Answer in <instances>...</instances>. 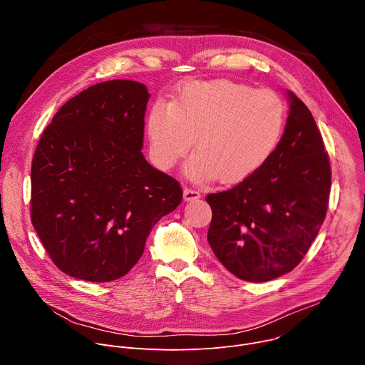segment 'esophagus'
Segmentation results:
<instances>
[{"label":"esophagus","instance_id":"esophagus-1","mask_svg":"<svg viewBox=\"0 0 365 365\" xmlns=\"http://www.w3.org/2000/svg\"><path fill=\"white\" fill-rule=\"evenodd\" d=\"M200 197V192L199 190H195V189H190V187H186L185 190H183V199L186 200V202H189V200H196V199H199Z\"/></svg>","mask_w":365,"mask_h":365}]
</instances>
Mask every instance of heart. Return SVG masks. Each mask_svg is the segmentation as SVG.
Listing matches in <instances>:
<instances>
[{
	"mask_svg": "<svg viewBox=\"0 0 365 365\" xmlns=\"http://www.w3.org/2000/svg\"><path fill=\"white\" fill-rule=\"evenodd\" d=\"M284 124L286 106L276 92L217 79L185 82L169 103H154L145 130L159 169H173L195 138L197 150L186 163L187 176L238 183L270 160Z\"/></svg>",
	"mask_w": 365,
	"mask_h": 365,
	"instance_id": "obj_1",
	"label": "heart"
}]
</instances>
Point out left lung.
<instances>
[{
	"label": "left lung",
	"mask_w": 365,
	"mask_h": 365,
	"mask_svg": "<svg viewBox=\"0 0 365 365\" xmlns=\"http://www.w3.org/2000/svg\"><path fill=\"white\" fill-rule=\"evenodd\" d=\"M289 117L270 160L237 186L206 196L212 210L207 242L234 276L269 282L292 272L328 211L331 165L318 125L287 92Z\"/></svg>",
	"instance_id": "8db88e82"
}]
</instances>
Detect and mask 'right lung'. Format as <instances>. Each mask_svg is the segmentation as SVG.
<instances>
[{
  "label": "right lung",
  "instance_id": "right-lung-1",
  "mask_svg": "<svg viewBox=\"0 0 365 365\" xmlns=\"http://www.w3.org/2000/svg\"><path fill=\"white\" fill-rule=\"evenodd\" d=\"M145 85L114 79L71 98L43 131L31 163V224L71 277L113 282L144 252L183 190L141 153Z\"/></svg>",
  "mask_w": 365,
  "mask_h": 365
}]
</instances>
